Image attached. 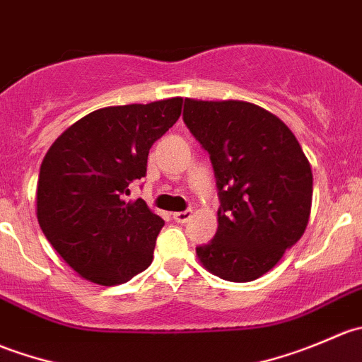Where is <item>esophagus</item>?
Segmentation results:
<instances>
[{
  "instance_id": "obj_1",
  "label": "esophagus",
  "mask_w": 362,
  "mask_h": 362,
  "mask_svg": "<svg viewBox=\"0 0 362 362\" xmlns=\"http://www.w3.org/2000/svg\"><path fill=\"white\" fill-rule=\"evenodd\" d=\"M192 217V210H184V211H177L173 214V218L178 222V224H185V222L191 221Z\"/></svg>"
}]
</instances>
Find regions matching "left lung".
Segmentation results:
<instances>
[{
  "label": "left lung",
  "mask_w": 362,
  "mask_h": 362,
  "mask_svg": "<svg viewBox=\"0 0 362 362\" xmlns=\"http://www.w3.org/2000/svg\"><path fill=\"white\" fill-rule=\"evenodd\" d=\"M184 122L210 154L218 228L196 247L204 268L229 282L259 279L305 233L313 177L293 131L247 101L185 100Z\"/></svg>",
  "instance_id": "obj_1"
}]
</instances>
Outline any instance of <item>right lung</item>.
Masks as SVG:
<instances>
[{
    "label": "right lung",
    "instance_id": "obj_1",
    "mask_svg": "<svg viewBox=\"0 0 362 362\" xmlns=\"http://www.w3.org/2000/svg\"><path fill=\"white\" fill-rule=\"evenodd\" d=\"M182 98L108 107L69 126L40 168L36 215L57 254L86 280L117 286L151 266L164 221L129 185L147 175L148 151L173 126Z\"/></svg>",
    "mask_w": 362,
    "mask_h": 362
}]
</instances>
